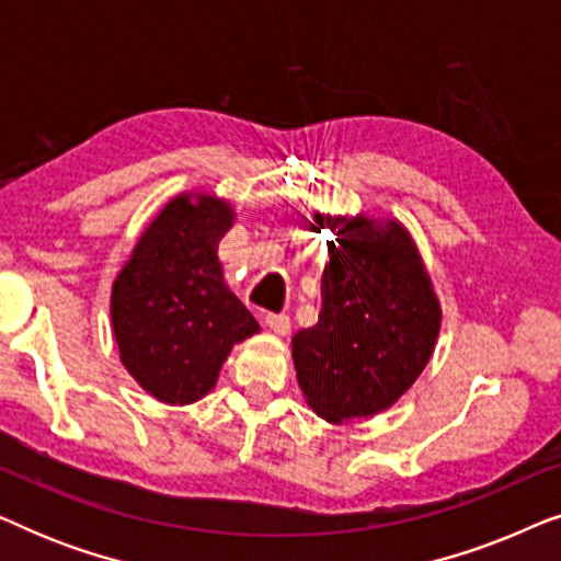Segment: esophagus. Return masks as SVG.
<instances>
[{
	"instance_id": "esophagus-1",
	"label": "esophagus",
	"mask_w": 561,
	"mask_h": 561,
	"mask_svg": "<svg viewBox=\"0 0 561 561\" xmlns=\"http://www.w3.org/2000/svg\"><path fill=\"white\" fill-rule=\"evenodd\" d=\"M265 327L271 329L273 334L286 336V334L290 332V319L286 317V313H267V317H265Z\"/></svg>"
}]
</instances>
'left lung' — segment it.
I'll return each mask as SVG.
<instances>
[{
    "label": "left lung",
    "mask_w": 561,
    "mask_h": 561,
    "mask_svg": "<svg viewBox=\"0 0 561 561\" xmlns=\"http://www.w3.org/2000/svg\"><path fill=\"white\" fill-rule=\"evenodd\" d=\"M334 234L321 275V311L294 334L306 403L329 424L386 411L434 355L442 306L421 252L398 219L317 214Z\"/></svg>",
    "instance_id": "8db88e82"
}]
</instances>
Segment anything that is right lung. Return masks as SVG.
I'll return each instance as SVG.
<instances>
[{"mask_svg":"<svg viewBox=\"0 0 561 561\" xmlns=\"http://www.w3.org/2000/svg\"><path fill=\"white\" fill-rule=\"evenodd\" d=\"M234 225L232 204L181 194L150 221L112 286V332L119 359L145 393L186 405L217 386L234 344L260 332L225 283L219 240Z\"/></svg>","mask_w":561,"mask_h":561,"instance_id":"1","label":"right lung"}]
</instances>
